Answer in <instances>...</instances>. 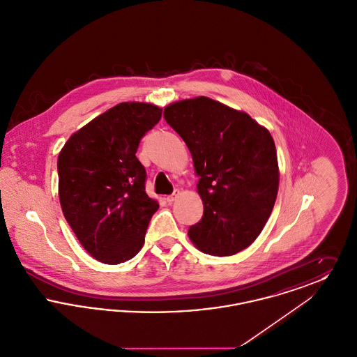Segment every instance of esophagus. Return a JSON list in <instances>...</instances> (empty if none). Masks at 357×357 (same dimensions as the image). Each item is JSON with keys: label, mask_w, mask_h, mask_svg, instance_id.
<instances>
[{"label": "esophagus", "mask_w": 357, "mask_h": 357, "mask_svg": "<svg viewBox=\"0 0 357 357\" xmlns=\"http://www.w3.org/2000/svg\"><path fill=\"white\" fill-rule=\"evenodd\" d=\"M179 194H181V191H179V190H174V192L166 198V199H167V202H169V204H172V202L179 197Z\"/></svg>", "instance_id": "esophagus-1"}]
</instances>
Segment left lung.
I'll list each match as a JSON object with an SVG mask.
<instances>
[{
  "label": "left lung",
  "instance_id": "obj_1",
  "mask_svg": "<svg viewBox=\"0 0 357 357\" xmlns=\"http://www.w3.org/2000/svg\"><path fill=\"white\" fill-rule=\"evenodd\" d=\"M199 176L202 220L188 237L206 255L226 257L255 242L272 214L280 172L271 132L248 114L199 96L165 108Z\"/></svg>",
  "mask_w": 357,
  "mask_h": 357
}]
</instances>
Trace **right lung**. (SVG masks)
<instances>
[{"label":"right lung","instance_id":"right-lung-1","mask_svg":"<svg viewBox=\"0 0 357 357\" xmlns=\"http://www.w3.org/2000/svg\"><path fill=\"white\" fill-rule=\"evenodd\" d=\"M162 118L147 102H120L70 136L59 153L64 217L95 259L118 265L135 257L159 204L146 194L140 139Z\"/></svg>","mask_w":357,"mask_h":357}]
</instances>
